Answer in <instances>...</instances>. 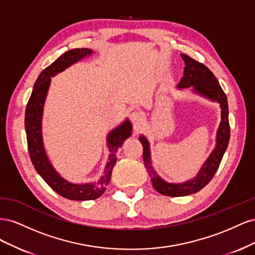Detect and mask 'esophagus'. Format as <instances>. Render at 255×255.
I'll return each instance as SVG.
<instances>
[{"label": "esophagus", "instance_id": "34e87169", "mask_svg": "<svg viewBox=\"0 0 255 255\" xmlns=\"http://www.w3.org/2000/svg\"><path fill=\"white\" fill-rule=\"evenodd\" d=\"M142 119H143V116L140 112H133L129 115V120L132 121L134 126H139L142 122Z\"/></svg>", "mask_w": 255, "mask_h": 255}]
</instances>
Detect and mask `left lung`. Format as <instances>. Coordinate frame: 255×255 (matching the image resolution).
Returning a JSON list of instances; mask_svg holds the SVG:
<instances>
[{
  "instance_id": "left-lung-1",
  "label": "left lung",
  "mask_w": 255,
  "mask_h": 255,
  "mask_svg": "<svg viewBox=\"0 0 255 255\" xmlns=\"http://www.w3.org/2000/svg\"><path fill=\"white\" fill-rule=\"evenodd\" d=\"M181 57L184 60L185 67L184 75L180 83L177 84V88L182 89L190 87L194 94L208 99L212 102L219 103L221 121L219 123L217 134H216V145L210 156L206 158L195 177L183 183H169L161 179L152 166L149 140L143 135L139 136V140L143 146L144 166L151 177L153 187L159 194L169 197H182L196 194L206 186L217 171L230 140L228 100L217 79L215 78L210 69L203 64L199 63L188 55H185V54H181Z\"/></svg>"
}]
</instances>
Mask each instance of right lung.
I'll use <instances>...</instances> for the list:
<instances>
[{
  "label": "right lung",
  "mask_w": 255,
  "mask_h": 255,
  "mask_svg": "<svg viewBox=\"0 0 255 255\" xmlns=\"http://www.w3.org/2000/svg\"><path fill=\"white\" fill-rule=\"evenodd\" d=\"M92 54H94V51L91 49H73L67 51L53 64L45 68L34 84L32 95H30L25 110L24 126L27 148L30 160H32L36 171L54 191H56L58 195L64 198L73 200V201L95 200L104 194L107 185L111 181L114 166L117 161V151L121 148L125 140L132 135L133 128L130 121L126 119L125 122L112 129L107 135L106 142L110 150V155L103 174L96 182L79 184L70 182L64 179L51 164L44 149L42 138L43 107L51 85V78L65 71L67 68L76 64L85 57L92 55Z\"/></svg>",
  "instance_id": "add662e5"
}]
</instances>
